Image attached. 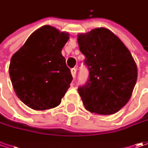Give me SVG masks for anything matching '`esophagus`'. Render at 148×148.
Wrapping results in <instances>:
<instances>
[{
  "instance_id": "obj_1",
  "label": "esophagus",
  "mask_w": 148,
  "mask_h": 148,
  "mask_svg": "<svg viewBox=\"0 0 148 148\" xmlns=\"http://www.w3.org/2000/svg\"><path fill=\"white\" fill-rule=\"evenodd\" d=\"M71 74H72L73 78L75 79V75H76V69L75 68H73V69H71Z\"/></svg>"
}]
</instances>
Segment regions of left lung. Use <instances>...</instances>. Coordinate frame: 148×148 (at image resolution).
<instances>
[{
  "instance_id": "8db88e82",
  "label": "left lung",
  "mask_w": 148,
  "mask_h": 148,
  "mask_svg": "<svg viewBox=\"0 0 148 148\" xmlns=\"http://www.w3.org/2000/svg\"><path fill=\"white\" fill-rule=\"evenodd\" d=\"M78 43L89 71L88 80L78 88L85 109L99 115L115 114L129 101L134 88L138 77L134 60L107 28L79 34Z\"/></svg>"
}]
</instances>
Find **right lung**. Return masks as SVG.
<instances>
[{
	"instance_id": "add662e5",
	"label": "right lung",
	"mask_w": 148,
	"mask_h": 148,
	"mask_svg": "<svg viewBox=\"0 0 148 148\" xmlns=\"http://www.w3.org/2000/svg\"><path fill=\"white\" fill-rule=\"evenodd\" d=\"M68 40L67 33L43 26L13 55L10 77L17 97L28 107L44 110L60 104L73 79L61 54Z\"/></svg>"
}]
</instances>
